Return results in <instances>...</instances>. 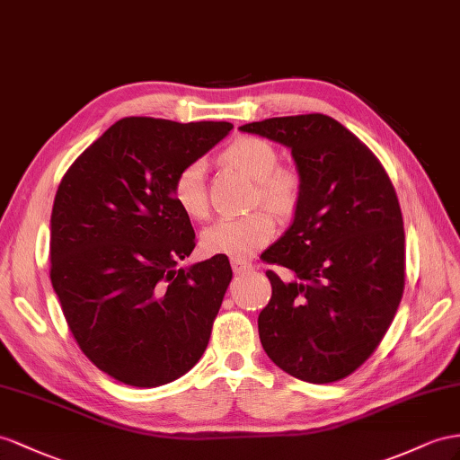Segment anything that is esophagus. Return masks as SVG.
<instances>
[{
    "instance_id": "34e87169",
    "label": "esophagus",
    "mask_w": 460,
    "mask_h": 460,
    "mask_svg": "<svg viewBox=\"0 0 460 460\" xmlns=\"http://www.w3.org/2000/svg\"><path fill=\"white\" fill-rule=\"evenodd\" d=\"M231 268H233L234 274H246V272H251V270H252V264L249 261H241V258H233Z\"/></svg>"
}]
</instances>
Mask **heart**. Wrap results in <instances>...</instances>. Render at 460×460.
<instances>
[{
  "label": "heart",
  "instance_id": "obj_1",
  "mask_svg": "<svg viewBox=\"0 0 460 460\" xmlns=\"http://www.w3.org/2000/svg\"><path fill=\"white\" fill-rule=\"evenodd\" d=\"M219 159L237 169L256 184L254 204H262L278 216L296 211L301 198V176L296 169L278 164L279 157L270 141L256 136H241L219 153ZM171 194L182 214L192 219H206L209 211L206 169L202 161L186 163L174 174ZM276 221L266 209L243 217L216 221L202 233V246L209 254L229 258H251L274 239Z\"/></svg>",
  "mask_w": 460,
  "mask_h": 460
}]
</instances>
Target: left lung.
Instances as JSON below:
<instances>
[{"instance_id":"8db88e82","label":"left lung","mask_w":460,"mask_h":460,"mask_svg":"<svg viewBox=\"0 0 460 460\" xmlns=\"http://www.w3.org/2000/svg\"><path fill=\"white\" fill-rule=\"evenodd\" d=\"M291 149L301 176L296 219L261 256L296 276H266L258 314L268 358L296 379L351 375L381 344L404 293V227L394 186L363 141L326 114L241 126Z\"/></svg>"}]
</instances>
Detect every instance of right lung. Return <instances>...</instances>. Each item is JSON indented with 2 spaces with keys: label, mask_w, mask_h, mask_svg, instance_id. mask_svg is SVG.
Returning a JSON list of instances; mask_svg holds the SVG:
<instances>
[{
  "label": "right lung",
  "mask_w": 460,
  "mask_h": 460,
  "mask_svg": "<svg viewBox=\"0 0 460 460\" xmlns=\"http://www.w3.org/2000/svg\"><path fill=\"white\" fill-rule=\"evenodd\" d=\"M231 128L122 118L81 153L58 186L52 288L81 351L124 385H167L208 348L233 272L223 254L174 268L190 256L196 237L171 186L179 169Z\"/></svg>",
  "instance_id": "right-lung-1"
}]
</instances>
